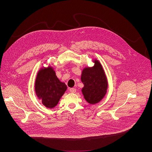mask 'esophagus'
<instances>
[{"label":"esophagus","instance_id":"obj_1","mask_svg":"<svg viewBox=\"0 0 152 152\" xmlns=\"http://www.w3.org/2000/svg\"><path fill=\"white\" fill-rule=\"evenodd\" d=\"M69 91H70L71 93H75L76 92V89L75 88H70V89H69Z\"/></svg>","mask_w":152,"mask_h":152}]
</instances>
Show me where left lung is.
Instances as JSON below:
<instances>
[{
	"label": "left lung",
	"mask_w": 152,
	"mask_h": 152,
	"mask_svg": "<svg viewBox=\"0 0 152 152\" xmlns=\"http://www.w3.org/2000/svg\"><path fill=\"white\" fill-rule=\"evenodd\" d=\"M93 66H87L82 71L80 79L84 87L82 94L87 103L94 104L103 99L107 93L108 79L103 66L97 59H93Z\"/></svg>",
	"instance_id": "8db88e82"
}]
</instances>
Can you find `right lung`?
<instances>
[{"label": "right lung", "instance_id": "1", "mask_svg": "<svg viewBox=\"0 0 152 152\" xmlns=\"http://www.w3.org/2000/svg\"><path fill=\"white\" fill-rule=\"evenodd\" d=\"M66 89L67 86L57 77L52 66L39 69L35 80V92L45 107L53 108L56 107Z\"/></svg>", "mask_w": 152, "mask_h": 152}]
</instances>
